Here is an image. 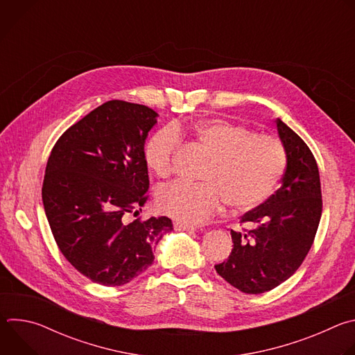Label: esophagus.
<instances>
[{
    "mask_svg": "<svg viewBox=\"0 0 355 355\" xmlns=\"http://www.w3.org/2000/svg\"><path fill=\"white\" fill-rule=\"evenodd\" d=\"M174 229H175V230H178V232H189V230H195V227H193V226H189V225H185V223H180V222H177V223L174 225Z\"/></svg>",
    "mask_w": 355,
    "mask_h": 355,
    "instance_id": "1",
    "label": "esophagus"
}]
</instances>
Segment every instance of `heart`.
<instances>
[{
  "instance_id": "obj_1",
  "label": "heart",
  "mask_w": 355,
  "mask_h": 355,
  "mask_svg": "<svg viewBox=\"0 0 355 355\" xmlns=\"http://www.w3.org/2000/svg\"><path fill=\"white\" fill-rule=\"evenodd\" d=\"M180 133H189L209 156L200 175L204 182H174L157 193L159 211L181 223L205 222L220 209L222 202L234 212L256 209L274 193L285 173L286 150L279 137L211 119L196 122L188 130L167 126L148 139L144 159L160 178L170 177L174 170Z\"/></svg>"
}]
</instances>
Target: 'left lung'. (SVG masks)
<instances>
[{
    "instance_id": "obj_1",
    "label": "left lung",
    "mask_w": 355,
    "mask_h": 355,
    "mask_svg": "<svg viewBox=\"0 0 355 355\" xmlns=\"http://www.w3.org/2000/svg\"><path fill=\"white\" fill-rule=\"evenodd\" d=\"M286 150L282 185L263 205L241 216L240 232L230 230L233 250L216 272L244 293H264L286 281L308 256L322 216L318 163L289 126L277 119Z\"/></svg>"
}]
</instances>
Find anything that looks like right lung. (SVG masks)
Here are the masks:
<instances>
[{
    "instance_id": "add662e5",
    "label": "right lung",
    "mask_w": 355,
    "mask_h": 355,
    "mask_svg": "<svg viewBox=\"0 0 355 355\" xmlns=\"http://www.w3.org/2000/svg\"><path fill=\"white\" fill-rule=\"evenodd\" d=\"M156 116L146 105L108 101L50 151L42 187L50 229L66 260L95 284L121 286L140 275L173 230L167 216L126 222L148 198L144 140Z\"/></svg>"
}]
</instances>
